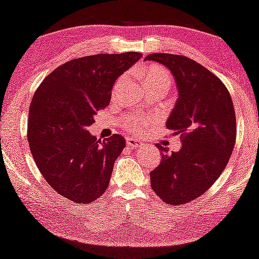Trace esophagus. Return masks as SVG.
<instances>
[{
	"instance_id": "1",
	"label": "esophagus",
	"mask_w": 259,
	"mask_h": 259,
	"mask_svg": "<svg viewBox=\"0 0 259 259\" xmlns=\"http://www.w3.org/2000/svg\"><path fill=\"white\" fill-rule=\"evenodd\" d=\"M126 145L133 149H140V148L145 147V143H142L141 141H140V140L130 139V138L126 140Z\"/></svg>"
}]
</instances>
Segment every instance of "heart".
<instances>
[{"label":"heart","instance_id":"b5f03b06","mask_svg":"<svg viewBox=\"0 0 259 259\" xmlns=\"http://www.w3.org/2000/svg\"><path fill=\"white\" fill-rule=\"evenodd\" d=\"M124 79H125V77L124 76L120 77V78L118 79L116 88H118V87L123 83ZM155 82H165L170 85L171 77H170L169 72H167V71H165L164 68H161V67H157V66L149 67L147 70V72H146V76H145L146 85H147V84H151V83H155ZM124 125H125L126 129L132 130V132H134V133L141 134L143 130L146 129V126H147V121H145L142 119L125 120L124 121Z\"/></svg>","mask_w":259,"mask_h":259}]
</instances>
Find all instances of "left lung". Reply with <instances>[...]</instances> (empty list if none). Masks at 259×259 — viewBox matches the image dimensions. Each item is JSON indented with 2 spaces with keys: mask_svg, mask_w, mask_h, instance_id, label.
I'll list each match as a JSON object with an SVG mask.
<instances>
[{
  "mask_svg": "<svg viewBox=\"0 0 259 259\" xmlns=\"http://www.w3.org/2000/svg\"><path fill=\"white\" fill-rule=\"evenodd\" d=\"M146 60L157 61L175 77L179 90L167 129L181 135L182 147L167 153L151 171V186L161 200L182 205L204 194L228 164L236 139L232 98L219 77L183 55L155 53Z\"/></svg>",
  "mask_w": 259,
  "mask_h": 259,
  "instance_id": "obj_1",
  "label": "left lung"
}]
</instances>
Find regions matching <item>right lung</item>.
<instances>
[{
  "label": "right lung",
  "instance_id": "add662e5",
  "mask_svg": "<svg viewBox=\"0 0 259 259\" xmlns=\"http://www.w3.org/2000/svg\"><path fill=\"white\" fill-rule=\"evenodd\" d=\"M142 54H96L67 61L43 79L29 111L27 140L33 160L54 191L89 204L104 194L125 140L101 142L88 132L96 112L110 104L120 74Z\"/></svg>",
  "mask_w": 259,
  "mask_h": 259
}]
</instances>
